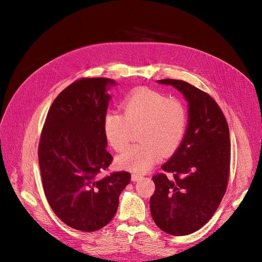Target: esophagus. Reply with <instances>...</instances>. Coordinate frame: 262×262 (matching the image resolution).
I'll return each instance as SVG.
<instances>
[{
    "label": "esophagus",
    "instance_id": "34e87169",
    "mask_svg": "<svg viewBox=\"0 0 262 262\" xmlns=\"http://www.w3.org/2000/svg\"><path fill=\"white\" fill-rule=\"evenodd\" d=\"M141 180H143V176H142V175L136 174V173H133V174H132V181H133V182H140Z\"/></svg>",
    "mask_w": 262,
    "mask_h": 262
}]
</instances>
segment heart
<instances>
[{"label":"heart","instance_id":"1","mask_svg":"<svg viewBox=\"0 0 262 262\" xmlns=\"http://www.w3.org/2000/svg\"><path fill=\"white\" fill-rule=\"evenodd\" d=\"M123 114L108 110L103 130L109 144L118 152L128 144L132 128H138V140L118 156V166L135 173H145L160 159L170 155L182 143L188 124L187 108L177 99L159 91L139 88L122 104Z\"/></svg>","mask_w":262,"mask_h":262}]
</instances>
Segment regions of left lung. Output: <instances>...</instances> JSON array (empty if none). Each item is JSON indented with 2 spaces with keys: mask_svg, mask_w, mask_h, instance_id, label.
I'll list each match as a JSON object with an SVG mask.
<instances>
[{
  "mask_svg": "<svg viewBox=\"0 0 262 262\" xmlns=\"http://www.w3.org/2000/svg\"><path fill=\"white\" fill-rule=\"evenodd\" d=\"M181 91L188 102L189 123L184 139L153 176L149 208L156 225L172 236H186L214 214L227 188L230 140L227 121L211 96L184 80L160 79Z\"/></svg>",
  "mask_w": 262,
  "mask_h": 262,
  "instance_id": "1",
  "label": "left lung"
}]
</instances>
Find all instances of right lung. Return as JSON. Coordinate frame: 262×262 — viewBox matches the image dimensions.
I'll return each mask as SVG.
<instances>
[{
  "instance_id": "obj_1",
  "label": "right lung",
  "mask_w": 262,
  "mask_h": 262,
  "mask_svg": "<svg viewBox=\"0 0 262 262\" xmlns=\"http://www.w3.org/2000/svg\"><path fill=\"white\" fill-rule=\"evenodd\" d=\"M116 81L80 78L54 100L41 132L39 167L46 198L61 221L74 229L95 231L115 216L119 196L130 182L126 171L104 177L113 161L103 119Z\"/></svg>"
}]
</instances>
